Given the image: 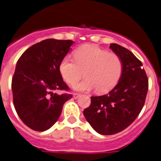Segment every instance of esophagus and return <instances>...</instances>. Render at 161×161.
Listing matches in <instances>:
<instances>
[{"instance_id": "obj_1", "label": "esophagus", "mask_w": 161, "mask_h": 161, "mask_svg": "<svg viewBox=\"0 0 161 161\" xmlns=\"http://www.w3.org/2000/svg\"><path fill=\"white\" fill-rule=\"evenodd\" d=\"M73 97H74V99H78V97H80V94H79V93L74 92V94H73Z\"/></svg>"}]
</instances>
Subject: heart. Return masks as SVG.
I'll return each instance as SVG.
<instances>
[{"instance_id": "b5f03b06", "label": "heart", "mask_w": 161, "mask_h": 161, "mask_svg": "<svg viewBox=\"0 0 161 161\" xmlns=\"http://www.w3.org/2000/svg\"><path fill=\"white\" fill-rule=\"evenodd\" d=\"M74 59L63 58L59 71L64 82L74 85L82 76L84 80L77 83L78 91H91L96 88L99 93L111 90L122 76L124 64L119 55L110 53L95 45H83L74 51Z\"/></svg>"}]
</instances>
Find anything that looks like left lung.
Here are the masks:
<instances>
[{
    "mask_svg": "<svg viewBox=\"0 0 161 161\" xmlns=\"http://www.w3.org/2000/svg\"><path fill=\"white\" fill-rule=\"evenodd\" d=\"M110 48L123 60L122 76L106 95L91 97L83 114L100 134L112 135L128 128L140 114L148 91V78L142 63L130 51L111 43Z\"/></svg>",
    "mask_w": 161,
    "mask_h": 161,
    "instance_id": "left-lung-1",
    "label": "left lung"
}]
</instances>
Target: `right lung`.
<instances>
[{"mask_svg": "<svg viewBox=\"0 0 161 161\" xmlns=\"http://www.w3.org/2000/svg\"><path fill=\"white\" fill-rule=\"evenodd\" d=\"M74 42L46 39L24 51L16 64L12 78L13 102L19 117L28 128L42 132L58 120L69 93L57 94L56 90L69 91L59 71V64Z\"/></svg>", "mask_w": 161, "mask_h": 161, "instance_id": "obj_1", "label": "right lung"}]
</instances>
